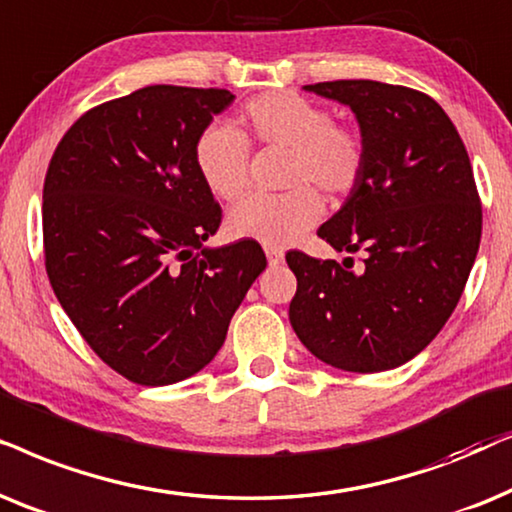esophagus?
<instances>
[{
	"label": "esophagus",
	"instance_id": "1",
	"mask_svg": "<svg viewBox=\"0 0 512 512\" xmlns=\"http://www.w3.org/2000/svg\"><path fill=\"white\" fill-rule=\"evenodd\" d=\"M264 252H267L269 267H278V264L283 262V250L281 248H271V245H267V248H264Z\"/></svg>",
	"mask_w": 512,
	"mask_h": 512
}]
</instances>
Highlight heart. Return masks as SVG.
Masks as SVG:
<instances>
[{
	"label": "heart",
	"mask_w": 512,
	"mask_h": 512,
	"mask_svg": "<svg viewBox=\"0 0 512 512\" xmlns=\"http://www.w3.org/2000/svg\"><path fill=\"white\" fill-rule=\"evenodd\" d=\"M243 121L257 142L290 149V192L243 196L227 215V234L271 248L295 243L320 217L323 199L349 194L365 170V142L353 128L332 124L330 112L297 93L252 98ZM194 161L201 180L220 199H236L248 185L250 147L231 124H213L199 135Z\"/></svg>",
	"instance_id": "b5f03b06"
}]
</instances>
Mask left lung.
I'll return each mask as SVG.
<instances>
[{
    "instance_id": "1",
    "label": "left lung",
    "mask_w": 512,
    "mask_h": 512,
    "mask_svg": "<svg viewBox=\"0 0 512 512\" xmlns=\"http://www.w3.org/2000/svg\"><path fill=\"white\" fill-rule=\"evenodd\" d=\"M356 114L365 170L318 236L363 267L285 255L297 292L290 325L323 363L346 372L405 365L452 316L480 248L473 168L438 102L370 79L304 86Z\"/></svg>"
}]
</instances>
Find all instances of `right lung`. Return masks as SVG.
<instances>
[{
  "mask_svg": "<svg viewBox=\"0 0 512 512\" xmlns=\"http://www.w3.org/2000/svg\"><path fill=\"white\" fill-rule=\"evenodd\" d=\"M236 95L145 86L86 112L44 182L46 274L74 327L140 386L201 372L267 267L255 241L210 248L222 222L194 161Z\"/></svg>",
  "mask_w": 512,
  "mask_h": 512,
  "instance_id": "add662e5",
  "label": "right lung"
}]
</instances>
